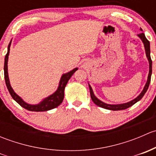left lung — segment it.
<instances>
[{"mask_svg":"<svg viewBox=\"0 0 156 156\" xmlns=\"http://www.w3.org/2000/svg\"><path fill=\"white\" fill-rule=\"evenodd\" d=\"M141 31H143L142 29H140ZM138 37L142 40L143 43L144 44V48H145V51H146V57H147L148 60H149V75H148V78H147V81L146 83V85L144 87V90H142V92L140 93L139 96L137 97H136L135 99H133V100L131 101L128 102V103H122V104H116V105H112V104H107V103H105L103 102H102L101 100H99L98 98L95 97L94 95V92H93L92 87H90L89 84V88H90V97L91 100H93L94 103H95L97 106H100V107L104 108L106 109H109V110H113V111H117V110H123V109H126V108L130 107L131 106H133V104L138 102L139 100H140L141 99L143 98V97L144 96V94H146V92L147 91L148 87L149 86V83H150L151 81V75H152V59H151L150 57V44H149V41L146 39L145 34L144 33H140V34H138Z\"/></svg>","mask_w":156,"mask_h":156,"instance_id":"obj_1","label":"left lung"}]
</instances>
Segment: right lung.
Segmentation results:
<instances>
[{
	"label": "right lung",
	"mask_w": 156,
	"mask_h": 156,
	"mask_svg": "<svg viewBox=\"0 0 156 156\" xmlns=\"http://www.w3.org/2000/svg\"><path fill=\"white\" fill-rule=\"evenodd\" d=\"M11 44V41L8 45V48H7V53L5 56V59H4V78H5V82L6 85H7V89H8L9 92H10L11 97H12L14 100L16 102L19 103L22 107H23L26 109L29 110V111H32V112H44L48 111V110L53 109V108L57 107L59 105L62 103V100L64 98V90H65L66 86L67 83H68L69 80L70 79V78L72 77V75H73L75 72V71L78 70V68H75L72 69V71H70L69 72L63 74L61 77L60 81H59V87H58L57 90L53 93V94L50 95L47 98L44 99L40 103L36 105H31L28 104L27 103H26L25 101H23V99L20 97V96L17 95L14 90H12V88L11 87L10 84V80H9V76H8V72H7V62H8V56L9 53H10V48Z\"/></svg>",
	"instance_id": "obj_1"
}]
</instances>
